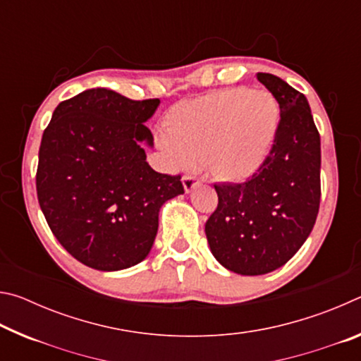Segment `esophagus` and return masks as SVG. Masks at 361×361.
<instances>
[{"instance_id":"obj_1","label":"esophagus","mask_w":361,"mask_h":361,"mask_svg":"<svg viewBox=\"0 0 361 361\" xmlns=\"http://www.w3.org/2000/svg\"><path fill=\"white\" fill-rule=\"evenodd\" d=\"M199 185V178L192 175H185L183 176V188H185L186 192H191L192 189Z\"/></svg>"}]
</instances>
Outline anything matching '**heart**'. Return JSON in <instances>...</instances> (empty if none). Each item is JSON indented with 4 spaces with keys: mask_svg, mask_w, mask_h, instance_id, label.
I'll return each instance as SVG.
<instances>
[{
    "mask_svg": "<svg viewBox=\"0 0 361 361\" xmlns=\"http://www.w3.org/2000/svg\"><path fill=\"white\" fill-rule=\"evenodd\" d=\"M279 124V103L269 92L215 90L176 105L159 143L175 166L207 162L224 180H243L264 164Z\"/></svg>",
    "mask_w": 361,
    "mask_h": 361,
    "instance_id": "1",
    "label": "heart"
}]
</instances>
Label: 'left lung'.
Wrapping results in <instances>:
<instances>
[{"label": "left lung", "mask_w": 361, "mask_h": 361, "mask_svg": "<svg viewBox=\"0 0 361 361\" xmlns=\"http://www.w3.org/2000/svg\"><path fill=\"white\" fill-rule=\"evenodd\" d=\"M280 106L276 142L247 183L215 185L218 207L205 223L212 255L240 276H262L288 262L315 224L320 205V135L305 97L258 73Z\"/></svg>", "instance_id": "8db88e82"}]
</instances>
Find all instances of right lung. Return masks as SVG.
Masks as SVG:
<instances>
[{
  "instance_id": "right-lung-1",
  "label": "right lung",
  "mask_w": 361,
  "mask_h": 361,
  "mask_svg": "<svg viewBox=\"0 0 361 361\" xmlns=\"http://www.w3.org/2000/svg\"><path fill=\"white\" fill-rule=\"evenodd\" d=\"M159 103L87 89L60 103L42 133L39 207L66 252L97 271L142 262L162 205L185 192L180 175L159 173L146 162L152 133L145 122Z\"/></svg>"
}]
</instances>
